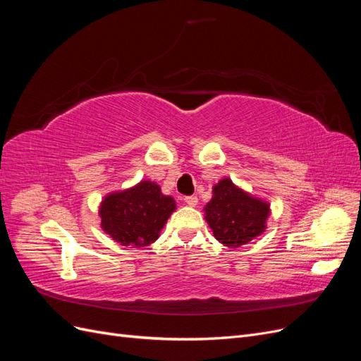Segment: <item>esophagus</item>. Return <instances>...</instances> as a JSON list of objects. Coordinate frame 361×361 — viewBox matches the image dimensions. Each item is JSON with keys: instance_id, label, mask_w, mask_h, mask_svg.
<instances>
[{"instance_id": "obj_1", "label": "esophagus", "mask_w": 361, "mask_h": 361, "mask_svg": "<svg viewBox=\"0 0 361 361\" xmlns=\"http://www.w3.org/2000/svg\"><path fill=\"white\" fill-rule=\"evenodd\" d=\"M183 200H185V203H187V204H188V206H191V207L199 203L197 195H188V197H185Z\"/></svg>"}]
</instances>
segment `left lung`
<instances>
[{"instance_id":"obj_1","label":"left lung","mask_w":361,"mask_h":361,"mask_svg":"<svg viewBox=\"0 0 361 361\" xmlns=\"http://www.w3.org/2000/svg\"><path fill=\"white\" fill-rule=\"evenodd\" d=\"M203 211L216 241L228 248L245 245L264 233L271 214L268 202L239 188L228 178L214 185L212 199Z\"/></svg>"}]
</instances>
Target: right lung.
<instances>
[{"instance_id":"add662e5","label":"right lung","mask_w":361,"mask_h":361,"mask_svg":"<svg viewBox=\"0 0 361 361\" xmlns=\"http://www.w3.org/2000/svg\"><path fill=\"white\" fill-rule=\"evenodd\" d=\"M174 211L171 195L162 194L155 182L141 180L105 195L99 206L101 227L120 245L140 248L157 241Z\"/></svg>"}]
</instances>
